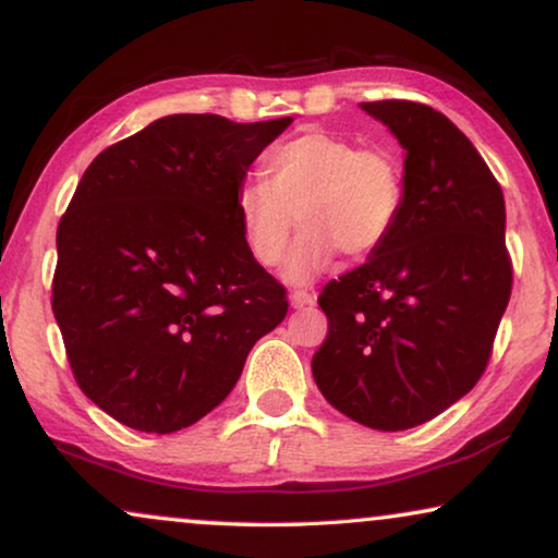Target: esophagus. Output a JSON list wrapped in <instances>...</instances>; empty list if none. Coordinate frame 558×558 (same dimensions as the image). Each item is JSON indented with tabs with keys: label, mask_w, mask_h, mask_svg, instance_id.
I'll return each mask as SVG.
<instances>
[{
	"label": "esophagus",
	"mask_w": 558,
	"mask_h": 558,
	"mask_svg": "<svg viewBox=\"0 0 558 558\" xmlns=\"http://www.w3.org/2000/svg\"><path fill=\"white\" fill-rule=\"evenodd\" d=\"M314 303H316V293H311V291H293L291 293L293 308H306V306H314Z\"/></svg>",
	"instance_id": "obj_1"
}]
</instances>
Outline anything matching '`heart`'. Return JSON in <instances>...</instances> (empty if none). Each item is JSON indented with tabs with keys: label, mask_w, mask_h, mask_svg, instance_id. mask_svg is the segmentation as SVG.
I'll use <instances>...</instances> for the list:
<instances>
[{
	"label": "heart",
	"mask_w": 558,
	"mask_h": 558,
	"mask_svg": "<svg viewBox=\"0 0 558 558\" xmlns=\"http://www.w3.org/2000/svg\"><path fill=\"white\" fill-rule=\"evenodd\" d=\"M405 166L392 147H356L326 130H306L263 160V178L234 193V214L252 259L275 267L286 257L295 225L288 278L308 280L341 255H375L405 209ZM300 219L295 220L294 217Z\"/></svg>",
	"instance_id": "1"
}]
</instances>
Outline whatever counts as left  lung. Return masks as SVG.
<instances>
[{
	"label": "left lung",
	"mask_w": 558,
	"mask_h": 558,
	"mask_svg": "<svg viewBox=\"0 0 558 558\" xmlns=\"http://www.w3.org/2000/svg\"><path fill=\"white\" fill-rule=\"evenodd\" d=\"M362 109L405 147V209L365 265L324 286L329 331L311 369L337 411L405 430L447 411L487 369L512 291L505 198L441 111L400 99Z\"/></svg>",
	"instance_id": "left-lung-1"
}]
</instances>
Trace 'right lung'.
I'll list each match as a JSON object with an SVG mask.
<instances>
[{
    "instance_id": "obj_1",
    "label": "right lung",
    "mask_w": 558,
    "mask_h": 558,
    "mask_svg": "<svg viewBox=\"0 0 558 558\" xmlns=\"http://www.w3.org/2000/svg\"><path fill=\"white\" fill-rule=\"evenodd\" d=\"M293 117L170 114L94 158L58 225L53 314L78 388L145 434L214 411L286 286L252 259L234 193Z\"/></svg>"
}]
</instances>
